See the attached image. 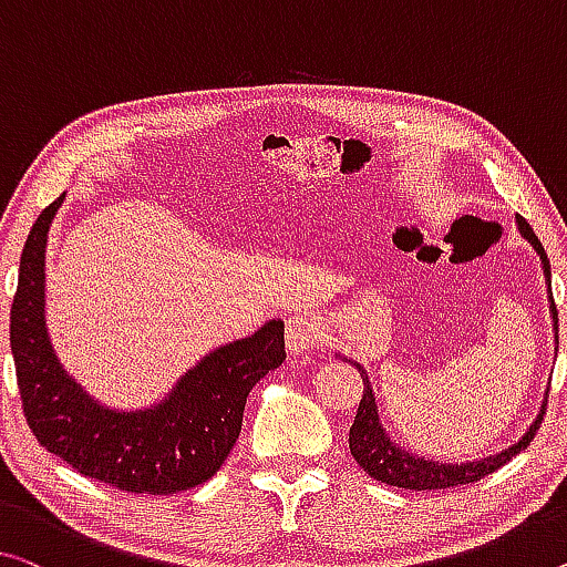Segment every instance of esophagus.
<instances>
[{
	"mask_svg": "<svg viewBox=\"0 0 567 567\" xmlns=\"http://www.w3.org/2000/svg\"><path fill=\"white\" fill-rule=\"evenodd\" d=\"M321 342H324V334H321L317 319L309 313H293L286 321V344L293 354L309 352L311 347H321Z\"/></svg>",
	"mask_w": 567,
	"mask_h": 567,
	"instance_id": "esophagus-1",
	"label": "esophagus"
}]
</instances>
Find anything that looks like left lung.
<instances>
[{"instance_id":"left-lung-1","label":"left lung","mask_w":567,"mask_h":567,"mask_svg":"<svg viewBox=\"0 0 567 567\" xmlns=\"http://www.w3.org/2000/svg\"><path fill=\"white\" fill-rule=\"evenodd\" d=\"M517 228H519L522 238H525L529 246L537 250L539 260H543V271H545V281H547V299H550L553 327H555V337H557V309H555V299L550 291V260H547L543 243L537 240L535 230L529 228V223L525 220V217L517 215ZM354 368L362 374L364 390H362L360 408H357L354 423L350 429V451H352L357 464L362 466V472H368L372 478H378V482H382V484L398 486V489L431 492V489H451V486H458V484L478 482V478H484L486 474H494L496 468L507 464V461L512 456H517L522 449H527L545 417L547 398L543 400L539 415L535 417L533 425H529L527 433L522 435L517 443H512V446L502 449L499 454L486 456V458L464 461V464H443V461L415 456V454H411V451H405L403 446H398V443L390 441L388 431L382 429V423H380L378 403H374V393H372L368 370H364L360 362H354Z\"/></svg>"}]
</instances>
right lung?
<instances>
[{"instance_id":"obj_1","label":"right lung","mask_w":567,"mask_h":567,"mask_svg":"<svg viewBox=\"0 0 567 567\" xmlns=\"http://www.w3.org/2000/svg\"><path fill=\"white\" fill-rule=\"evenodd\" d=\"M65 193L34 220L22 248L12 301L10 344L22 411L42 449L83 476L121 492L177 494L210 478L228 458L246 398L286 360L284 321L205 354L144 411L99 403L60 364L45 321V248Z\"/></svg>"}]
</instances>
